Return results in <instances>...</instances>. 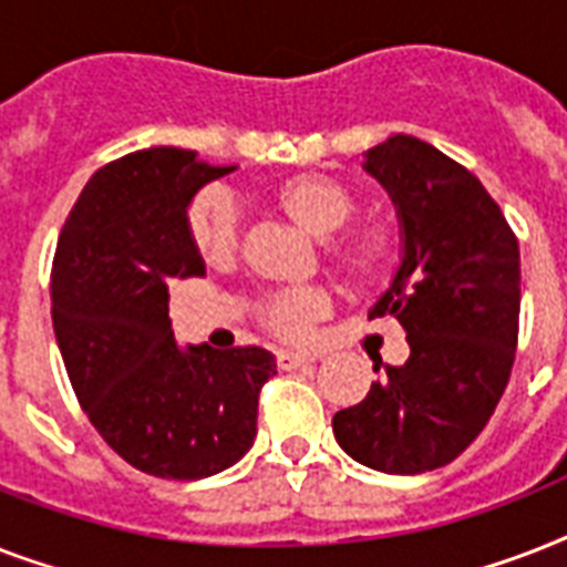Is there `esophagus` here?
<instances>
[{
  "label": "esophagus",
  "mask_w": 567,
  "mask_h": 567,
  "mask_svg": "<svg viewBox=\"0 0 567 567\" xmlns=\"http://www.w3.org/2000/svg\"><path fill=\"white\" fill-rule=\"evenodd\" d=\"M315 359H311L309 353H293V350H279L276 353V364L282 368V371H293V368H302V364H311Z\"/></svg>",
  "instance_id": "obj_1"
}]
</instances>
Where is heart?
<instances>
[{
	"mask_svg": "<svg viewBox=\"0 0 567 567\" xmlns=\"http://www.w3.org/2000/svg\"><path fill=\"white\" fill-rule=\"evenodd\" d=\"M267 199L315 238H328L353 220L355 214L353 190L320 173H297L276 182L267 190ZM185 229L190 247L205 265H226L238 249V212L229 196L217 188L199 190L190 199ZM403 229L394 220L373 217V220L353 223L341 236L327 240L323 258L329 270L341 276L347 285L377 288L396 274L403 261ZM329 306L332 297L323 285L282 288L258 300V320L282 341H302L311 336L318 320L327 318Z\"/></svg>",
	"mask_w": 567,
	"mask_h": 567,
	"instance_id": "1",
	"label": "heart"
}]
</instances>
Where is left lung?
<instances>
[{
  "instance_id": "1",
  "label": "left lung",
  "mask_w": 567,
  "mask_h": 567,
  "mask_svg": "<svg viewBox=\"0 0 567 567\" xmlns=\"http://www.w3.org/2000/svg\"><path fill=\"white\" fill-rule=\"evenodd\" d=\"M364 171L391 194L405 238L371 318L403 323L409 359L385 364L332 430L373 471L423 474L453 462L506 391L518 347V238L483 182L421 137H388L368 150Z\"/></svg>"
}]
</instances>
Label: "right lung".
<instances>
[{"label": "right lung", "mask_w": 567, "mask_h": 567, "mask_svg": "<svg viewBox=\"0 0 567 567\" xmlns=\"http://www.w3.org/2000/svg\"><path fill=\"white\" fill-rule=\"evenodd\" d=\"M231 171L173 146L109 162L66 214L52 261V327L79 405L120 458L162 480L235 465L276 373L261 347L173 341L171 282L205 276L185 229L190 196Z\"/></svg>", "instance_id": "add662e5"}]
</instances>
